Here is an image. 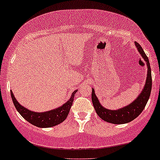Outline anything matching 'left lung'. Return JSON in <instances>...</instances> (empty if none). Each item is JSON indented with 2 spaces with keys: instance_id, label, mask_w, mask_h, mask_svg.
<instances>
[{
  "instance_id": "left-lung-1",
  "label": "left lung",
  "mask_w": 160,
  "mask_h": 160,
  "mask_svg": "<svg viewBox=\"0 0 160 160\" xmlns=\"http://www.w3.org/2000/svg\"><path fill=\"white\" fill-rule=\"evenodd\" d=\"M135 46L138 52H140V56L146 62L147 66V75L145 85L141 91V93L137 96V98L125 107L117 110H110L101 105L98 98L96 96L94 89L92 88V101L94 110L101 119L108 123H114V124H123L134 120L143 111L150 96L151 89H152V75H151V68L149 59L140 44L135 42Z\"/></svg>"
}]
</instances>
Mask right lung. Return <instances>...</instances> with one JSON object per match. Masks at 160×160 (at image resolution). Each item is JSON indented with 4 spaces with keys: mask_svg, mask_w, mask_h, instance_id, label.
<instances>
[{
    "mask_svg": "<svg viewBox=\"0 0 160 160\" xmlns=\"http://www.w3.org/2000/svg\"><path fill=\"white\" fill-rule=\"evenodd\" d=\"M77 92L78 90L74 91L70 98L62 106L51 110V111H45V112H35V111L27 109L22 106L15 98L12 91L11 92V94L17 111L20 113V114L26 121H27L34 126L38 127V128H47L56 126L66 119L67 116L69 113L70 108L72 105L75 94Z\"/></svg>",
    "mask_w": 160,
    "mask_h": 160,
    "instance_id": "right-lung-1",
    "label": "right lung"
}]
</instances>
